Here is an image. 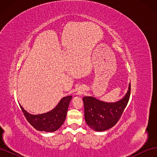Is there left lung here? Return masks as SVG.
Listing matches in <instances>:
<instances>
[{
  "label": "left lung",
  "instance_id": "obj_1",
  "mask_svg": "<svg viewBox=\"0 0 157 157\" xmlns=\"http://www.w3.org/2000/svg\"><path fill=\"white\" fill-rule=\"evenodd\" d=\"M130 82L127 92L120 100L106 102L92 96H84L85 121L94 131L103 132L115 126L119 120L130 96Z\"/></svg>",
  "mask_w": 157,
  "mask_h": 157
}]
</instances>
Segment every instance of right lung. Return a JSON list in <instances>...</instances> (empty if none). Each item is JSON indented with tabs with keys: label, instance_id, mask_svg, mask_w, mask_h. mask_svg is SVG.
<instances>
[{
	"label": "right lung",
	"instance_id": "obj_1",
	"mask_svg": "<svg viewBox=\"0 0 157 157\" xmlns=\"http://www.w3.org/2000/svg\"><path fill=\"white\" fill-rule=\"evenodd\" d=\"M71 99V96L63 97L53 109L39 115H32L25 110L20 103L19 104L27 121L36 130L46 132H54L58 130L63 124Z\"/></svg>",
	"mask_w": 157,
	"mask_h": 157
}]
</instances>
